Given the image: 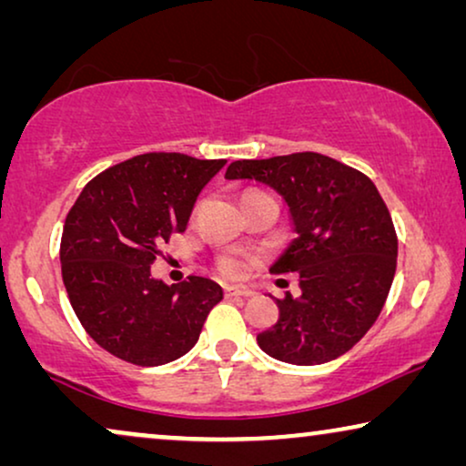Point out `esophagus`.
Returning a JSON list of instances; mask_svg holds the SVG:
<instances>
[{
	"label": "esophagus",
	"instance_id": "34e87169",
	"mask_svg": "<svg viewBox=\"0 0 466 466\" xmlns=\"http://www.w3.org/2000/svg\"><path fill=\"white\" fill-rule=\"evenodd\" d=\"M227 297H252L254 292L250 289H244V286H225Z\"/></svg>",
	"mask_w": 466,
	"mask_h": 466
}]
</instances>
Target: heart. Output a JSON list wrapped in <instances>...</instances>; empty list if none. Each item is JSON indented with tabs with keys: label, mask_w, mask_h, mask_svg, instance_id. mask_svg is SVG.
Wrapping results in <instances>:
<instances>
[{
	"label": "heart",
	"mask_w": 466,
	"mask_h": 466,
	"mask_svg": "<svg viewBox=\"0 0 466 466\" xmlns=\"http://www.w3.org/2000/svg\"><path fill=\"white\" fill-rule=\"evenodd\" d=\"M218 271L222 276H228V278H238L244 273V265H241V260L233 258V257H225L218 260Z\"/></svg>",
	"instance_id": "obj_1"
}]
</instances>
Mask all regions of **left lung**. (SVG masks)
Masks as SVG:
<instances>
[{"label": "left lung", "instance_id": "1", "mask_svg": "<svg viewBox=\"0 0 466 466\" xmlns=\"http://www.w3.org/2000/svg\"><path fill=\"white\" fill-rule=\"evenodd\" d=\"M225 177L271 187L297 231L271 273H299L301 297L278 299V322L257 335L260 350L290 365L346 354L378 320L397 271V231L375 184L318 152L235 161Z\"/></svg>", "mask_w": 466, "mask_h": 466}]
</instances>
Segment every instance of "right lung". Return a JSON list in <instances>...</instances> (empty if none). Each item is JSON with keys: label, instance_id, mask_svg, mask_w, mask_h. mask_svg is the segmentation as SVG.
Wrapping results in <instances>:
<instances>
[{"label": "right lung", "instance_id": "add662e5", "mask_svg": "<svg viewBox=\"0 0 466 466\" xmlns=\"http://www.w3.org/2000/svg\"><path fill=\"white\" fill-rule=\"evenodd\" d=\"M225 163L146 152L82 188L63 227L61 273L80 324L106 352L157 367L199 339L222 289L201 276L167 286L150 276V265L187 228L201 188Z\"/></svg>", "mask_w": 466, "mask_h": 466}]
</instances>
